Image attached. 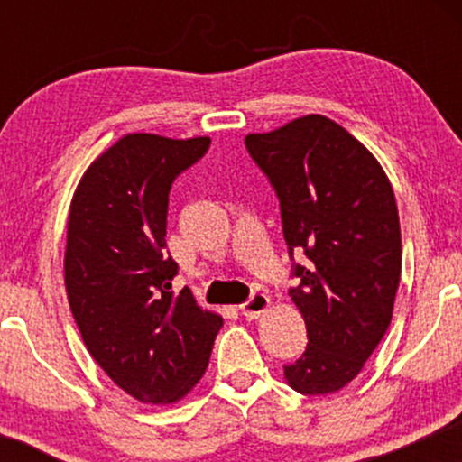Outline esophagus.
<instances>
[{
  "mask_svg": "<svg viewBox=\"0 0 462 462\" xmlns=\"http://www.w3.org/2000/svg\"><path fill=\"white\" fill-rule=\"evenodd\" d=\"M269 309H272V300H269V295L254 293L252 300L241 306V312L245 319H258V317H263Z\"/></svg>",
  "mask_w": 462,
  "mask_h": 462,
  "instance_id": "34e87169",
  "label": "esophagus"
}]
</instances>
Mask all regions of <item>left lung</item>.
Returning <instances> with one entry per match:
<instances>
[{
  "instance_id": "8db88e82",
  "label": "left lung",
  "mask_w": 462,
  "mask_h": 462,
  "mask_svg": "<svg viewBox=\"0 0 462 462\" xmlns=\"http://www.w3.org/2000/svg\"><path fill=\"white\" fill-rule=\"evenodd\" d=\"M272 180L300 284L289 291L309 346L284 367L291 389L326 395L352 383L389 330L402 273L400 215L383 164L323 115L245 136Z\"/></svg>"
}]
</instances>
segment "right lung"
Listing matches in <instances>:
<instances>
[{"label": "right lung", "mask_w": 462, "mask_h": 462, "mask_svg": "<svg viewBox=\"0 0 462 462\" xmlns=\"http://www.w3.org/2000/svg\"><path fill=\"white\" fill-rule=\"evenodd\" d=\"M208 136L132 132L79 178L67 219L65 286L95 363L143 404H176L208 367L219 312L189 289L173 295L167 256L171 182L208 150Z\"/></svg>", "instance_id": "right-lung-1"}]
</instances>
